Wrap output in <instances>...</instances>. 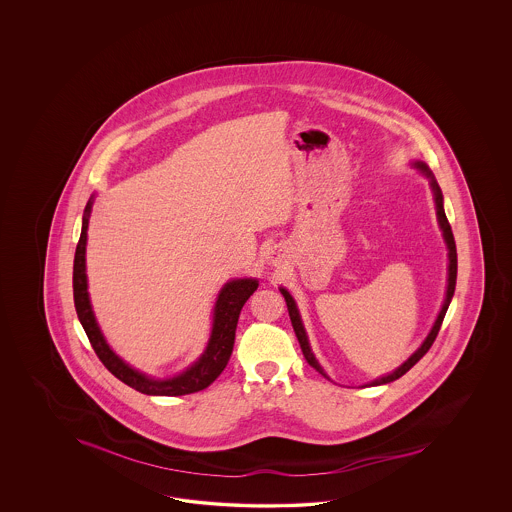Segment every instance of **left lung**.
I'll use <instances>...</instances> for the list:
<instances>
[{
    "label": "left lung",
    "mask_w": 512,
    "mask_h": 512,
    "mask_svg": "<svg viewBox=\"0 0 512 512\" xmlns=\"http://www.w3.org/2000/svg\"><path fill=\"white\" fill-rule=\"evenodd\" d=\"M415 167L420 169V171L426 172V176L432 180V189H434V197H435V208H437V219H439V225H441V231H443V236H445V242H447V248H449V287H447V298H445V304H443V308L439 311V315H437V321H435L434 328H432V332L428 334V338L424 340V343L420 345L419 351H415V355H411V358L402 364L396 372L390 373L387 377H381V379H375L373 383L370 385H387V383H392V381H396V379H400L403 373L409 372L417 362H419L420 358L424 357L428 351H430V347L434 345L435 338H437V334H439V328L443 325V319H445V313L449 310L450 300H452V296H454V287H456V274H458V255H456V242H454V234H452V229H450L449 219L445 216V208H443V193H441V189L437 186V182H435L434 176H432V172L430 169L424 165V163H420L417 161L415 163ZM281 295L285 296V302H287V310H289V317H291V323H293V328H295L296 338H298V343H300V349H302V353H304V358L308 360V364H310L311 368H315L317 372L321 373V375H325L323 372V368L319 366V362L315 360L313 357V353H311L310 343H308V336H306V330H304V325H302V319H300V313H298V308H296L295 300H293V296L289 295L285 289H281ZM368 385V387H370Z\"/></svg>",
    "instance_id": "1"
}]
</instances>
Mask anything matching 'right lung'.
I'll use <instances>...</instances> for the list:
<instances>
[{
	"instance_id": "1",
	"label": "right lung",
	"mask_w": 512,
	"mask_h": 512,
	"mask_svg": "<svg viewBox=\"0 0 512 512\" xmlns=\"http://www.w3.org/2000/svg\"><path fill=\"white\" fill-rule=\"evenodd\" d=\"M92 212V201L86 204L84 217H82V233L78 238L75 263H73V298L78 321L84 328L88 340L92 343L95 355L105 364L114 377H118L127 387L135 388L142 394L150 396H184L204 390L212 385L225 370L229 358L233 355L234 334L240 311L259 287L257 279H234L229 281L217 298L214 308V326L208 347L191 368L186 372L172 377V379H150L146 375L129 368L124 360L116 357L110 351L107 341L103 338L99 326L95 323L90 298H88V283H86V231H88V217Z\"/></svg>"
}]
</instances>
